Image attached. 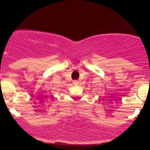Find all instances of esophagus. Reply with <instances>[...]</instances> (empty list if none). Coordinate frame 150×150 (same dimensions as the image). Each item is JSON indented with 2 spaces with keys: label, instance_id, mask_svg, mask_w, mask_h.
<instances>
[{
  "label": "esophagus",
  "instance_id": "34e87169",
  "mask_svg": "<svg viewBox=\"0 0 150 150\" xmlns=\"http://www.w3.org/2000/svg\"><path fill=\"white\" fill-rule=\"evenodd\" d=\"M73 83L74 84V85H77V84L79 83V82H78V80H73Z\"/></svg>",
  "mask_w": 150,
  "mask_h": 150
}]
</instances>
